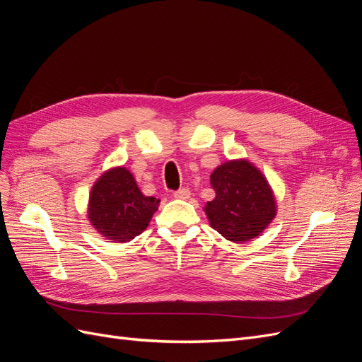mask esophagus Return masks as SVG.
Returning <instances> with one entry per match:
<instances>
[{"label":"esophagus","instance_id":"esophagus-1","mask_svg":"<svg viewBox=\"0 0 362 362\" xmlns=\"http://www.w3.org/2000/svg\"><path fill=\"white\" fill-rule=\"evenodd\" d=\"M190 190L189 189H180V190H177V192H175L173 193V196H175V198H177V199H189L190 198Z\"/></svg>","mask_w":362,"mask_h":362}]
</instances>
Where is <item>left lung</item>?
<instances>
[{"instance_id":"obj_1","label":"left lung","mask_w":362,"mask_h":362,"mask_svg":"<svg viewBox=\"0 0 362 362\" xmlns=\"http://www.w3.org/2000/svg\"><path fill=\"white\" fill-rule=\"evenodd\" d=\"M216 198L204 211L210 225L229 242L257 238L276 216V201L264 175L250 161L231 160L210 177Z\"/></svg>"}]
</instances>
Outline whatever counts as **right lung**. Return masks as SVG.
Instances as JSON below:
<instances>
[{
  "mask_svg": "<svg viewBox=\"0 0 362 362\" xmlns=\"http://www.w3.org/2000/svg\"><path fill=\"white\" fill-rule=\"evenodd\" d=\"M160 199L145 196L127 168L104 172L93 184L87 217L107 240L127 243L141 234L158 210Z\"/></svg>",
  "mask_w": 362,
  "mask_h": 362,
  "instance_id": "add662e5",
  "label": "right lung"
}]
</instances>
